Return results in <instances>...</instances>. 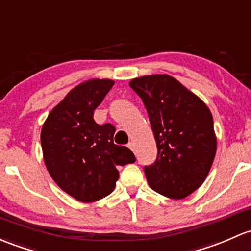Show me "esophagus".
I'll use <instances>...</instances> for the list:
<instances>
[{"mask_svg":"<svg viewBox=\"0 0 251 251\" xmlns=\"http://www.w3.org/2000/svg\"><path fill=\"white\" fill-rule=\"evenodd\" d=\"M128 148H130V149L132 150V151H136V148H134L133 142H130V143H128Z\"/></svg>","mask_w":251,"mask_h":251,"instance_id":"esophagus-1","label":"esophagus"}]
</instances>
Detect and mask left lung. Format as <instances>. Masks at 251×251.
<instances>
[{"instance_id": "1", "label": "left lung", "mask_w": 251, "mask_h": 251, "mask_svg": "<svg viewBox=\"0 0 251 251\" xmlns=\"http://www.w3.org/2000/svg\"><path fill=\"white\" fill-rule=\"evenodd\" d=\"M146 107L157 156L144 166L154 191L181 200L202 185L216 152L213 117L195 94L167 75H154L130 81Z\"/></svg>"}]
</instances>
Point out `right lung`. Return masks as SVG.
<instances>
[{
    "instance_id": "right-lung-1",
    "label": "right lung",
    "mask_w": 251,
    "mask_h": 251,
    "mask_svg": "<svg viewBox=\"0 0 251 251\" xmlns=\"http://www.w3.org/2000/svg\"><path fill=\"white\" fill-rule=\"evenodd\" d=\"M113 85L109 79L81 83L50 112L42 127L47 170L63 191L80 202L108 196L119 178L117 166L136 161L127 147L114 144L112 124L94 120V110Z\"/></svg>"
}]
</instances>
